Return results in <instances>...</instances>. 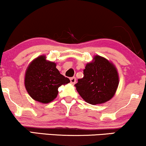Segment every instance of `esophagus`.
<instances>
[{
    "label": "esophagus",
    "instance_id": "1",
    "mask_svg": "<svg viewBox=\"0 0 146 146\" xmlns=\"http://www.w3.org/2000/svg\"><path fill=\"white\" fill-rule=\"evenodd\" d=\"M70 81H71V83L72 84H74L76 82V78H75V77H73V78H70Z\"/></svg>",
    "mask_w": 146,
    "mask_h": 146
}]
</instances>
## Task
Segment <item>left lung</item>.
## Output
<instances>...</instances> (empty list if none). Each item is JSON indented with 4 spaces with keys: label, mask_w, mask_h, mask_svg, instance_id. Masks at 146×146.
Instances as JSON below:
<instances>
[{
    "label": "left lung",
    "mask_w": 146,
    "mask_h": 146,
    "mask_svg": "<svg viewBox=\"0 0 146 146\" xmlns=\"http://www.w3.org/2000/svg\"><path fill=\"white\" fill-rule=\"evenodd\" d=\"M119 85L117 68L112 62L100 56L86 64L84 77L75 84L77 91L85 102L96 105L109 101Z\"/></svg>",
    "instance_id": "left-lung-1"
}]
</instances>
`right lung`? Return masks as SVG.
<instances>
[{
    "instance_id": "add662e5",
    "label": "right lung",
    "mask_w": 146,
    "mask_h": 146,
    "mask_svg": "<svg viewBox=\"0 0 146 146\" xmlns=\"http://www.w3.org/2000/svg\"><path fill=\"white\" fill-rule=\"evenodd\" d=\"M69 82V79L57 69L56 64L47 61L45 56L33 60L25 73L27 91L31 98L42 104L53 101L58 94V88Z\"/></svg>"
}]
</instances>
